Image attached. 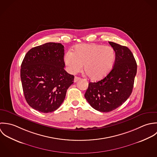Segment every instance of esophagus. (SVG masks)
I'll return each instance as SVG.
<instances>
[{"label": "esophagus", "instance_id": "1", "mask_svg": "<svg viewBox=\"0 0 157 157\" xmlns=\"http://www.w3.org/2000/svg\"><path fill=\"white\" fill-rule=\"evenodd\" d=\"M80 79H81L80 78L77 77V76H75V79H74V82H76L77 81H78L80 80Z\"/></svg>", "mask_w": 157, "mask_h": 157}]
</instances>
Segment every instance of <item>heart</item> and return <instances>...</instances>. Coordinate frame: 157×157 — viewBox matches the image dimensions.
I'll list each match as a JSON object with an SVG mask.
<instances>
[{
	"mask_svg": "<svg viewBox=\"0 0 157 157\" xmlns=\"http://www.w3.org/2000/svg\"><path fill=\"white\" fill-rule=\"evenodd\" d=\"M63 59L70 73L79 72L84 65V71L88 77L98 81L110 71L115 62V52L110 46L80 44L75 47L73 52H67Z\"/></svg>",
	"mask_w": 157,
	"mask_h": 157,
	"instance_id": "b5f03b06",
	"label": "heart"
}]
</instances>
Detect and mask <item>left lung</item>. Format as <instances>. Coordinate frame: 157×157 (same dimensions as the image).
Masks as SVG:
<instances>
[{
	"label": "left lung",
	"instance_id": "1",
	"mask_svg": "<svg viewBox=\"0 0 157 157\" xmlns=\"http://www.w3.org/2000/svg\"><path fill=\"white\" fill-rule=\"evenodd\" d=\"M115 52L113 67L102 79L90 82L84 96L95 110L109 112L121 106L132 92L137 65L125 46L109 42Z\"/></svg>",
	"mask_w": 157,
	"mask_h": 157
}]
</instances>
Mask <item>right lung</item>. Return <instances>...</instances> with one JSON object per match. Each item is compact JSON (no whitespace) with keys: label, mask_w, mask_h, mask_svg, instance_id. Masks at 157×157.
<instances>
[{"label":"right lung","mask_w":157,"mask_h":157,"mask_svg":"<svg viewBox=\"0 0 157 157\" xmlns=\"http://www.w3.org/2000/svg\"><path fill=\"white\" fill-rule=\"evenodd\" d=\"M63 45L55 42L32 48L25 55L21 78L25 98L33 109L49 113L62 104L74 80L63 68Z\"/></svg>","instance_id":"1"}]
</instances>
